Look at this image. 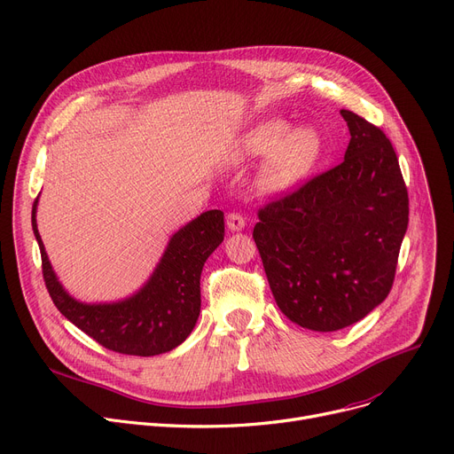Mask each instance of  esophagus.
<instances>
[{
	"label": "esophagus",
	"instance_id": "esophagus-1",
	"mask_svg": "<svg viewBox=\"0 0 454 454\" xmlns=\"http://www.w3.org/2000/svg\"><path fill=\"white\" fill-rule=\"evenodd\" d=\"M227 227L232 232H238L246 227V220L242 215H238V212H231V215H227Z\"/></svg>",
	"mask_w": 454,
	"mask_h": 454
}]
</instances>
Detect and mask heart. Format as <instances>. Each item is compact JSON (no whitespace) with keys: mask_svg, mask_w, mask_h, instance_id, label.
I'll use <instances>...</instances> for the list:
<instances>
[{"mask_svg":"<svg viewBox=\"0 0 454 454\" xmlns=\"http://www.w3.org/2000/svg\"><path fill=\"white\" fill-rule=\"evenodd\" d=\"M325 141L315 128H293L284 119H263L232 141L227 159L232 165H249L263 159L258 183L265 192H286L304 181L321 161Z\"/></svg>","mask_w":454,"mask_h":454,"instance_id":"heart-1","label":"heart"}]
</instances>
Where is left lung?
Wrapping results in <instances>:
<instances>
[{
	"label": "left lung",
	"instance_id": "left-lung-1",
	"mask_svg": "<svg viewBox=\"0 0 454 454\" xmlns=\"http://www.w3.org/2000/svg\"><path fill=\"white\" fill-rule=\"evenodd\" d=\"M344 161L258 210L253 238L280 311L302 328L335 332L390 293L409 225V194L385 133L340 110Z\"/></svg>",
	"mask_w": 454,
	"mask_h": 454
}]
</instances>
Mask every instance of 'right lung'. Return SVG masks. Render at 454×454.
<instances>
[{"label": "right lung", "mask_w": 454, "mask_h": 454, "mask_svg": "<svg viewBox=\"0 0 454 454\" xmlns=\"http://www.w3.org/2000/svg\"><path fill=\"white\" fill-rule=\"evenodd\" d=\"M33 205V231L42 253L43 280L59 311L104 348L126 356H159L174 350L194 330L201 293L200 278L207 258L223 242L222 210H207L183 225L150 278L133 295L115 302H80L60 284L45 253Z\"/></svg>", "instance_id": "obj_1"}]
</instances>
